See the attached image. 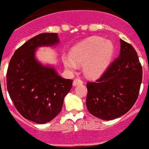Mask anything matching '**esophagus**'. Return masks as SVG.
Returning <instances> with one entry per match:
<instances>
[{
    "mask_svg": "<svg viewBox=\"0 0 149 149\" xmlns=\"http://www.w3.org/2000/svg\"><path fill=\"white\" fill-rule=\"evenodd\" d=\"M83 80L82 79H80L79 78H77V79H75L74 81H73V86H76L79 85V84H83Z\"/></svg>",
    "mask_w": 149,
    "mask_h": 149,
    "instance_id": "34e87169",
    "label": "esophagus"
}]
</instances>
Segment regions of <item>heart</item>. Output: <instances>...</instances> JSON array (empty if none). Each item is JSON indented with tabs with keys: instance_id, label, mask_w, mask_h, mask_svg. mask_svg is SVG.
<instances>
[{
	"instance_id": "b5f03b06",
	"label": "heart",
	"mask_w": 149,
	"mask_h": 149,
	"mask_svg": "<svg viewBox=\"0 0 149 149\" xmlns=\"http://www.w3.org/2000/svg\"><path fill=\"white\" fill-rule=\"evenodd\" d=\"M114 47L102 37H91L71 49L70 55L63 56V62L70 70L77 68L75 61L84 63V72L91 77H99L106 70L112 60Z\"/></svg>"
}]
</instances>
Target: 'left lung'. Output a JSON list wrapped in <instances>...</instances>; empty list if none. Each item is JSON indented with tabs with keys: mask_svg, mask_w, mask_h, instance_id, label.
<instances>
[{
	"mask_svg": "<svg viewBox=\"0 0 149 149\" xmlns=\"http://www.w3.org/2000/svg\"><path fill=\"white\" fill-rule=\"evenodd\" d=\"M118 57L95 82H88L87 109L103 120L122 116L133 106L139 94L142 67L134 47L120 40Z\"/></svg>",
	"mask_w": 149,
	"mask_h": 149,
	"instance_id": "obj_1",
	"label": "left lung"
}]
</instances>
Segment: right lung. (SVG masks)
Instances as JSON below:
<instances>
[{
  "instance_id": "1",
  "label": "right lung",
  "mask_w": 149,
  "mask_h": 149,
  "mask_svg": "<svg viewBox=\"0 0 149 149\" xmlns=\"http://www.w3.org/2000/svg\"><path fill=\"white\" fill-rule=\"evenodd\" d=\"M58 43L56 33L37 35L14 52L8 66L7 88L12 102L24 118L38 124L48 123L60 113L72 88V79L62 78L55 69L35 58L37 48Z\"/></svg>"
}]
</instances>
